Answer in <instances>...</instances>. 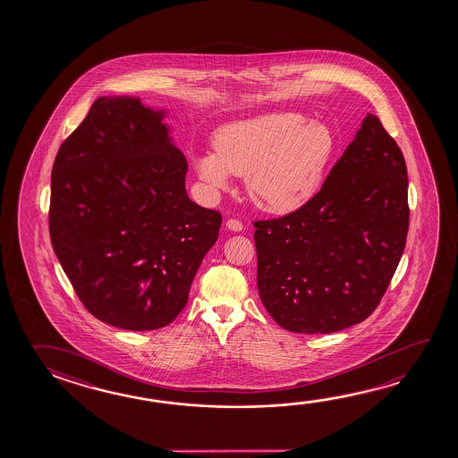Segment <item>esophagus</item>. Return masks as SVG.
Masks as SVG:
<instances>
[{
	"instance_id": "esophagus-1",
	"label": "esophagus",
	"mask_w": 458,
	"mask_h": 458,
	"mask_svg": "<svg viewBox=\"0 0 458 458\" xmlns=\"http://www.w3.org/2000/svg\"><path fill=\"white\" fill-rule=\"evenodd\" d=\"M226 228L232 230V232H241L242 230V224H241L240 220H236V218H230V220H226Z\"/></svg>"
}]
</instances>
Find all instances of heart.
<instances>
[{
  "label": "heart",
  "mask_w": 458,
  "mask_h": 458,
  "mask_svg": "<svg viewBox=\"0 0 458 458\" xmlns=\"http://www.w3.org/2000/svg\"><path fill=\"white\" fill-rule=\"evenodd\" d=\"M337 150L329 126L295 112H270L217 129L214 150L193 157L196 174L214 190L230 175H244L248 195L260 209H301L323 185Z\"/></svg>",
  "instance_id": "heart-1"
}]
</instances>
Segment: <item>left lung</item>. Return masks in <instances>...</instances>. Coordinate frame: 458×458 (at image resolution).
Listing matches in <instances>:
<instances>
[{
    "label": "left lung",
    "instance_id": "8db88e82",
    "mask_svg": "<svg viewBox=\"0 0 458 458\" xmlns=\"http://www.w3.org/2000/svg\"><path fill=\"white\" fill-rule=\"evenodd\" d=\"M407 187L403 151L368 113L305 206L254 222L259 295L281 327L330 334L374 313L404 252Z\"/></svg>",
    "mask_w": 458,
    "mask_h": 458
}]
</instances>
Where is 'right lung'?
<instances>
[{"mask_svg":"<svg viewBox=\"0 0 458 458\" xmlns=\"http://www.w3.org/2000/svg\"><path fill=\"white\" fill-rule=\"evenodd\" d=\"M165 114L139 98H98L54 161V252L90 315L120 329L173 323L222 224L188 198Z\"/></svg>","mask_w":458,"mask_h":458,"instance_id":"1","label":"right lung"}]
</instances>
